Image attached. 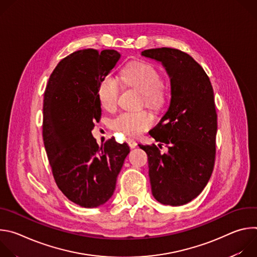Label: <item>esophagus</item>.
Segmentation results:
<instances>
[{
	"mask_svg": "<svg viewBox=\"0 0 257 257\" xmlns=\"http://www.w3.org/2000/svg\"><path fill=\"white\" fill-rule=\"evenodd\" d=\"M126 141H127L128 145L130 146L131 149H134V148H136V146H137V143H136V141H135V140H133L132 138H127V139H126Z\"/></svg>",
	"mask_w": 257,
	"mask_h": 257,
	"instance_id": "34e87169",
	"label": "esophagus"
}]
</instances>
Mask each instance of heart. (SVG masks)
<instances>
[{"label": "heart", "instance_id": "b5f03b06", "mask_svg": "<svg viewBox=\"0 0 257 257\" xmlns=\"http://www.w3.org/2000/svg\"><path fill=\"white\" fill-rule=\"evenodd\" d=\"M123 82L142 94L143 102L154 109H161L167 101V90L161 82L159 71L151 64L132 62L123 71ZM121 91L120 81L112 74L105 75L98 85L100 104L107 111L117 106ZM155 123V117L146 111L122 112L113 119V128L128 136H137Z\"/></svg>", "mask_w": 257, "mask_h": 257}]
</instances>
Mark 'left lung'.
I'll use <instances>...</instances> for the list:
<instances>
[{
    "instance_id": "obj_1",
    "label": "left lung",
    "mask_w": 257,
    "mask_h": 257,
    "mask_svg": "<svg viewBox=\"0 0 257 257\" xmlns=\"http://www.w3.org/2000/svg\"><path fill=\"white\" fill-rule=\"evenodd\" d=\"M141 56L161 62L171 81V101L160 123L150 131L156 141L168 145L139 148L148 154L154 197L179 206L197 197L211 176L215 159L217 115L211 83L203 68L177 49L145 50Z\"/></svg>"
}]
</instances>
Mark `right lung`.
I'll list each match as a JSON object with an SVG mask.
<instances>
[{
  "mask_svg": "<svg viewBox=\"0 0 257 257\" xmlns=\"http://www.w3.org/2000/svg\"><path fill=\"white\" fill-rule=\"evenodd\" d=\"M115 50H80L64 58L45 91L43 138L54 179L72 202L92 208L112 197L130 153L114 138L100 148L91 134L101 115L97 90L116 66Z\"/></svg>",
  "mask_w": 257,
  "mask_h": 257,
  "instance_id": "obj_1",
  "label": "right lung"
}]
</instances>
